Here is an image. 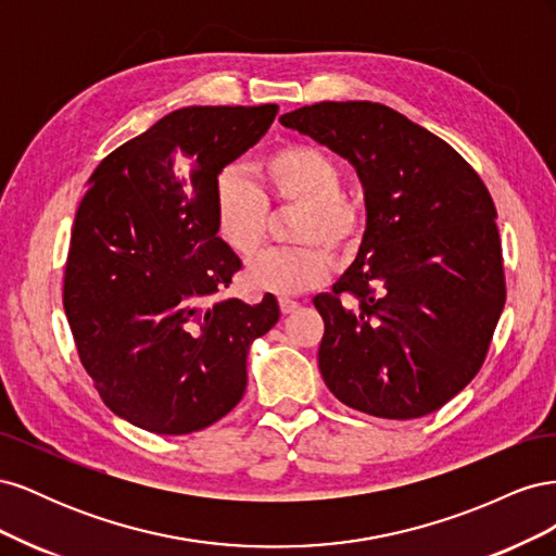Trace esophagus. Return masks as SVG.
Masks as SVG:
<instances>
[{
  "label": "esophagus",
  "instance_id": "34e87169",
  "mask_svg": "<svg viewBox=\"0 0 556 556\" xmlns=\"http://www.w3.org/2000/svg\"><path fill=\"white\" fill-rule=\"evenodd\" d=\"M278 306H280L282 315H290V313H294V311L299 308V301L288 299V296H282V299H278Z\"/></svg>",
  "mask_w": 556,
  "mask_h": 556
}]
</instances>
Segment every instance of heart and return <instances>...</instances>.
Wrapping results in <instances>:
<instances>
[{"instance_id": "b5f03b06", "label": "heart", "mask_w": 556, "mask_h": 556, "mask_svg": "<svg viewBox=\"0 0 556 556\" xmlns=\"http://www.w3.org/2000/svg\"><path fill=\"white\" fill-rule=\"evenodd\" d=\"M264 194L278 208H299L290 239L294 248L271 250L250 264L245 282L252 290L290 296L323 285L333 252L357 245L364 215L357 201L341 194L343 172L319 148L294 143L257 164ZM215 229L239 257H255L268 229V206L260 190L239 172H225L213 190Z\"/></svg>"}]
</instances>
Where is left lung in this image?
Instances as JSON below:
<instances>
[{"mask_svg": "<svg viewBox=\"0 0 556 556\" xmlns=\"http://www.w3.org/2000/svg\"><path fill=\"white\" fill-rule=\"evenodd\" d=\"M280 125L348 160L364 188L357 257L313 299L319 374L366 415L439 410L480 371L506 304L490 192L457 150L390 106L323 102Z\"/></svg>", "mask_w": 556, "mask_h": 556, "instance_id": "left-lung-1", "label": "left lung"}]
</instances>
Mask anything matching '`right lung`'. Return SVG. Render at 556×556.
I'll return each instance as SVG.
<instances>
[{"label": "right lung", "mask_w": 556, "mask_h": 556, "mask_svg": "<svg viewBox=\"0 0 556 556\" xmlns=\"http://www.w3.org/2000/svg\"><path fill=\"white\" fill-rule=\"evenodd\" d=\"M276 104L188 106L102 160L76 211L64 313L83 368L129 425L182 435L243 399L248 352L280 308L225 299L241 260L217 237L213 190L271 127Z\"/></svg>", "instance_id": "obj_1"}]
</instances>
